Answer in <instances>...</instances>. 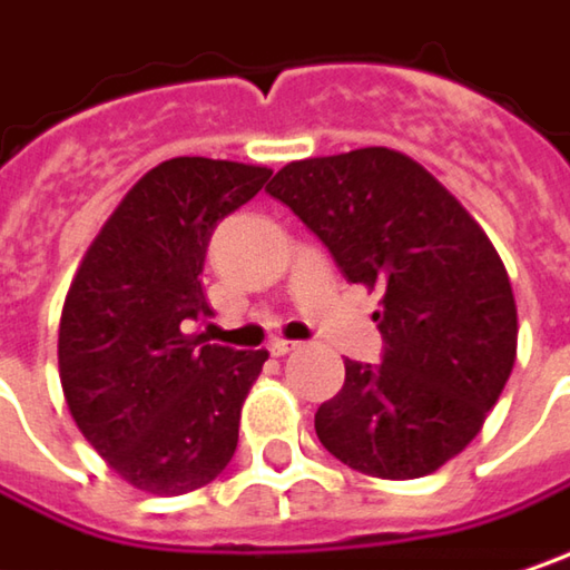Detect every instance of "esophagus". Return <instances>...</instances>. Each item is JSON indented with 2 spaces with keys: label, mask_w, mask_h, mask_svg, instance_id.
I'll return each instance as SVG.
<instances>
[{
  "label": "esophagus",
  "mask_w": 570,
  "mask_h": 570,
  "mask_svg": "<svg viewBox=\"0 0 570 570\" xmlns=\"http://www.w3.org/2000/svg\"><path fill=\"white\" fill-rule=\"evenodd\" d=\"M289 352H296V342H289V338H274V342H271V354H274V357H284V354Z\"/></svg>",
  "instance_id": "34e87169"
}]
</instances>
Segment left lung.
<instances>
[{"mask_svg":"<svg viewBox=\"0 0 570 570\" xmlns=\"http://www.w3.org/2000/svg\"><path fill=\"white\" fill-rule=\"evenodd\" d=\"M267 193L316 232L348 284L384 293V361H345V386L316 413L318 442L384 481L439 471L481 432L517 361V299L493 242L390 148L293 160Z\"/></svg>","mask_w":570,"mask_h":570,"instance_id":"8db88e82","label":"left lung"}]
</instances>
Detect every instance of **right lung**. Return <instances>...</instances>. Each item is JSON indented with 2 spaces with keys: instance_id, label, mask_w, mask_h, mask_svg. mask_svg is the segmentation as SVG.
Segmentation results:
<instances>
[{
  "instance_id": "add662e5",
  "label": "right lung",
  "mask_w": 570,
  "mask_h": 570,
  "mask_svg": "<svg viewBox=\"0 0 570 570\" xmlns=\"http://www.w3.org/2000/svg\"><path fill=\"white\" fill-rule=\"evenodd\" d=\"M257 164L174 157L106 218L67 289L57 364L70 416L125 484L180 497L238 449L245 396L267 352L186 335L209 313L203 261L222 218L267 184Z\"/></svg>"
}]
</instances>
